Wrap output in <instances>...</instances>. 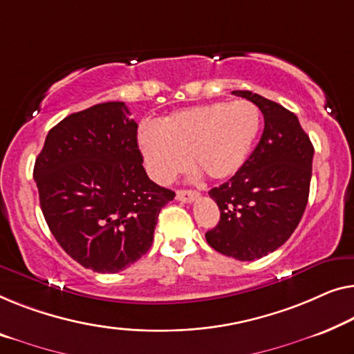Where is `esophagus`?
<instances>
[{"label": "esophagus", "instance_id": "1", "mask_svg": "<svg viewBox=\"0 0 354 354\" xmlns=\"http://www.w3.org/2000/svg\"><path fill=\"white\" fill-rule=\"evenodd\" d=\"M176 198L182 203H193L194 199L199 198V192H194V189H178Z\"/></svg>", "mask_w": 354, "mask_h": 354}]
</instances>
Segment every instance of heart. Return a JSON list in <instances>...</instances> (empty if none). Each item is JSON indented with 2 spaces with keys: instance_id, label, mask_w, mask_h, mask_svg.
<instances>
[{
  "instance_id": "obj_1",
  "label": "heart",
  "mask_w": 354,
  "mask_h": 354,
  "mask_svg": "<svg viewBox=\"0 0 354 354\" xmlns=\"http://www.w3.org/2000/svg\"><path fill=\"white\" fill-rule=\"evenodd\" d=\"M262 116L252 102H209L174 111L161 126L145 124L139 142L147 171L158 183L171 182L188 166L212 180L236 174L257 140Z\"/></svg>"
}]
</instances>
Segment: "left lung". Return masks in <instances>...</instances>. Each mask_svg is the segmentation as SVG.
I'll list each match as a JSON object with an SVG mask.
<instances>
[{"mask_svg":"<svg viewBox=\"0 0 354 354\" xmlns=\"http://www.w3.org/2000/svg\"><path fill=\"white\" fill-rule=\"evenodd\" d=\"M263 113L260 142L228 182L209 192L220 209L206 241L217 252L243 262L265 257L290 238L310 194L315 148L299 118L283 105L233 91Z\"/></svg>","mask_w":354,"mask_h":354,"instance_id":"obj_1","label":"left lung"}]
</instances>
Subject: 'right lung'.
Instances as JSON below:
<instances>
[{"mask_svg": "<svg viewBox=\"0 0 354 354\" xmlns=\"http://www.w3.org/2000/svg\"><path fill=\"white\" fill-rule=\"evenodd\" d=\"M124 102L64 118L35 161L41 211L71 259L118 273L151 248L160 211L176 193L148 178L137 122Z\"/></svg>", "mask_w": 354, "mask_h": 354, "instance_id": "obj_1", "label": "right lung"}]
</instances>
